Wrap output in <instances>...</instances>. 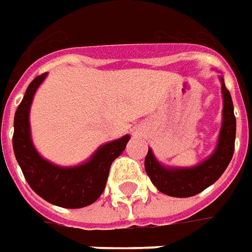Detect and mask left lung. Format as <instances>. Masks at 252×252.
Here are the masks:
<instances>
[{
    "mask_svg": "<svg viewBox=\"0 0 252 252\" xmlns=\"http://www.w3.org/2000/svg\"><path fill=\"white\" fill-rule=\"evenodd\" d=\"M223 98L222 125L216 149L213 154L192 167H171L164 166L148 148L145 158V171L152 184L164 195L173 197H189L200 193L209 188L222 176L232 160L235 151L236 118L233 114V103L229 90L225 88L223 78L220 76Z\"/></svg>",
    "mask_w": 252,
    "mask_h": 252,
    "instance_id": "obj_1",
    "label": "left lung"
}]
</instances>
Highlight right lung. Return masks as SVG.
Returning <instances> with one entry per match:
<instances>
[{"label": "right lung", "instance_id": "add662e5", "mask_svg": "<svg viewBox=\"0 0 252 252\" xmlns=\"http://www.w3.org/2000/svg\"><path fill=\"white\" fill-rule=\"evenodd\" d=\"M46 72L36 76L29 85L23 100L17 107L13 122V152L31 189L43 200L59 207L81 209L94 203L103 193L109 167L122 154L130 140L129 134L100 145L78 166H59L46 160L36 151L30 129V108L39 85Z\"/></svg>", "mask_w": 252, "mask_h": 252}]
</instances>
